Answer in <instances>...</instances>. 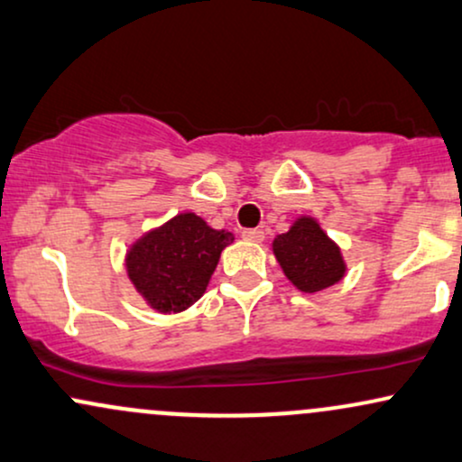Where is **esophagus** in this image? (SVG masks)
I'll return each mask as SVG.
<instances>
[{"label":"esophagus","instance_id":"34e87169","mask_svg":"<svg viewBox=\"0 0 462 462\" xmlns=\"http://www.w3.org/2000/svg\"><path fill=\"white\" fill-rule=\"evenodd\" d=\"M242 237L248 242H263L265 233L262 229H246V231H242Z\"/></svg>","mask_w":462,"mask_h":462}]
</instances>
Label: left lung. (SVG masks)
Wrapping results in <instances>:
<instances>
[{"instance_id": "obj_1", "label": "left lung", "mask_w": 462, "mask_h": 462, "mask_svg": "<svg viewBox=\"0 0 462 462\" xmlns=\"http://www.w3.org/2000/svg\"><path fill=\"white\" fill-rule=\"evenodd\" d=\"M273 253L287 281L305 294L327 290L348 273L337 242L313 216H298L290 229L274 237Z\"/></svg>"}]
</instances>
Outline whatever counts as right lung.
<instances>
[{"label":"right lung","mask_w":462,"mask_h":462,"mask_svg":"<svg viewBox=\"0 0 462 462\" xmlns=\"http://www.w3.org/2000/svg\"><path fill=\"white\" fill-rule=\"evenodd\" d=\"M236 240L211 229L194 211H181L129 244L125 270L134 290L157 313H181L208 290L220 253Z\"/></svg>","instance_id":"1"}]
</instances>
